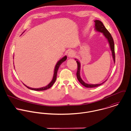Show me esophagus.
Instances as JSON below:
<instances>
[{"mask_svg": "<svg viewBox=\"0 0 131 131\" xmlns=\"http://www.w3.org/2000/svg\"><path fill=\"white\" fill-rule=\"evenodd\" d=\"M74 52L73 51H70L69 52H68V57H69V58H72V57H73L74 56Z\"/></svg>", "mask_w": 131, "mask_h": 131, "instance_id": "1", "label": "esophagus"}]
</instances>
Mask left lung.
<instances>
[{
  "label": "left lung",
  "instance_id": "8db88e82",
  "mask_svg": "<svg viewBox=\"0 0 131 131\" xmlns=\"http://www.w3.org/2000/svg\"><path fill=\"white\" fill-rule=\"evenodd\" d=\"M95 22V29L96 31H98V32H100L101 33H103L104 35L105 36V37L107 39L110 45V48L111 49V51L112 52V57L113 59V61L115 63V52H114V41L113 39V38L111 36V35L110 34V33L109 32V31L106 29V28L105 27L103 24L102 23V22H101L99 20H95L94 21ZM75 60H77V59H75ZM77 64H78V70H77V78L79 80V81L80 82V83L82 84L83 86H84L86 88H95V87H97L98 86L100 85H101L102 84H103V83H104L107 80H105L103 82H102V83L100 84H88V83H85L81 79L80 76V64L78 60L77 61Z\"/></svg>",
  "mask_w": 131,
  "mask_h": 131
}]
</instances>
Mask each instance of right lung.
<instances>
[{
  "label": "right lung",
  "mask_w": 131,
  "mask_h": 131,
  "mask_svg": "<svg viewBox=\"0 0 131 131\" xmlns=\"http://www.w3.org/2000/svg\"><path fill=\"white\" fill-rule=\"evenodd\" d=\"M67 59V56H65L63 58H62L61 60H60L57 63V64L56 65V66L54 67V74H53V79H52V81L47 86H44V87H42V88H38V89H34V88H29L28 86H26V85H24L26 86L27 88L30 89V90H34V91H44V90H46L47 89H50L52 85L54 83L56 79H57V72H58V69L60 67V66L61 65V64L64 62L65 61H66V60Z\"/></svg>",
  "instance_id": "obj_1"
}]
</instances>
